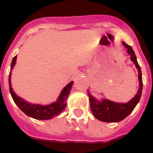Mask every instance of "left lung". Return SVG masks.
<instances>
[{
  "instance_id": "1",
  "label": "left lung",
  "mask_w": 153,
  "mask_h": 153,
  "mask_svg": "<svg viewBox=\"0 0 153 153\" xmlns=\"http://www.w3.org/2000/svg\"><path fill=\"white\" fill-rule=\"evenodd\" d=\"M123 45L127 49V52L130 55V59L134 62L137 69L138 70L139 79V90L134 98L127 103H117L111 101L103 99L99 102L88 92L89 99L91 102V109L94 116L96 118L105 122H117L125 119L131 112L133 111L139 101L142 94L143 82L141 70L137 60V57L132 47L123 42Z\"/></svg>"
}]
</instances>
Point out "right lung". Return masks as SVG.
<instances>
[{"mask_svg":"<svg viewBox=\"0 0 153 153\" xmlns=\"http://www.w3.org/2000/svg\"><path fill=\"white\" fill-rule=\"evenodd\" d=\"M16 61V55L13 58L12 63H11V70L13 69ZM8 85H9V91L13 98V101L16 105L25 113L26 115L33 117L37 120H48L54 117L55 116L59 114L67 106V99L69 96L70 91L71 89L74 82H71L67 84L62 90L58 100L55 102L48 105H32L27 103L24 99L19 98L12 89L11 85V72L8 76Z\"/></svg>","mask_w":153,"mask_h":153,"instance_id":"obj_1","label":"right lung"}]
</instances>
